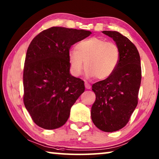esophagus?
Wrapping results in <instances>:
<instances>
[{"label":"esophagus","instance_id":"esophagus-1","mask_svg":"<svg viewBox=\"0 0 159 159\" xmlns=\"http://www.w3.org/2000/svg\"><path fill=\"white\" fill-rule=\"evenodd\" d=\"M85 86L86 89H90V88H91L90 85L88 82H86V81L85 82Z\"/></svg>","mask_w":159,"mask_h":159}]
</instances>
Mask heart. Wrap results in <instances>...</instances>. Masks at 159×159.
<instances>
[{
  "instance_id": "b5f03b06",
  "label": "heart",
  "mask_w": 159,
  "mask_h": 159,
  "mask_svg": "<svg viewBox=\"0 0 159 159\" xmlns=\"http://www.w3.org/2000/svg\"><path fill=\"white\" fill-rule=\"evenodd\" d=\"M72 74L79 76L83 69L89 79L97 77L104 80L114 73L120 60V51L114 43L99 37H92L80 41L68 53Z\"/></svg>"
}]
</instances>
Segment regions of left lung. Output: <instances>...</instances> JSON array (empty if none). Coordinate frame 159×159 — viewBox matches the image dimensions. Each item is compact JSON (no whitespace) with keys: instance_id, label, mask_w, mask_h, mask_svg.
<instances>
[{"instance_id":"1","label":"left lung","mask_w":159,"mask_h":159,"mask_svg":"<svg viewBox=\"0 0 159 159\" xmlns=\"http://www.w3.org/2000/svg\"><path fill=\"white\" fill-rule=\"evenodd\" d=\"M102 33L116 43L120 60L111 76L92 86L96 99L91 118L97 128L109 133L124 127L138 105L142 71L138 50L127 37L117 31Z\"/></svg>"}]
</instances>
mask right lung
I'll return each mask as SVG.
<instances>
[{"label":"right lung","mask_w":159,"mask_h":159,"mask_svg":"<svg viewBox=\"0 0 159 159\" xmlns=\"http://www.w3.org/2000/svg\"><path fill=\"white\" fill-rule=\"evenodd\" d=\"M90 31L53 26L32 40L24 68V103L37 125L46 130L62 126L71 107L84 92V81L70 74V48Z\"/></svg>","instance_id":"1"}]
</instances>
